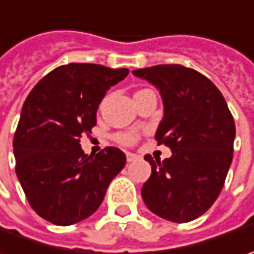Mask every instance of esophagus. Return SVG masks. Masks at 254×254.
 Here are the masks:
<instances>
[{"label": "esophagus", "mask_w": 254, "mask_h": 254, "mask_svg": "<svg viewBox=\"0 0 254 254\" xmlns=\"http://www.w3.org/2000/svg\"><path fill=\"white\" fill-rule=\"evenodd\" d=\"M127 162H133V160L138 159V155H135V153H130V152H127Z\"/></svg>", "instance_id": "1"}]
</instances>
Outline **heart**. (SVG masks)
Wrapping results in <instances>:
<instances>
[{"instance_id":"obj_1","label":"heart","mask_w":254,"mask_h":254,"mask_svg":"<svg viewBox=\"0 0 254 254\" xmlns=\"http://www.w3.org/2000/svg\"><path fill=\"white\" fill-rule=\"evenodd\" d=\"M138 136L135 133H119L116 135V140L122 145H133L136 142Z\"/></svg>"}]
</instances>
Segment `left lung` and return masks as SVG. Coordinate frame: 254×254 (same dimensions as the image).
<instances>
[{
	"label": "left lung",
	"instance_id": "1",
	"mask_svg": "<svg viewBox=\"0 0 254 254\" xmlns=\"http://www.w3.org/2000/svg\"><path fill=\"white\" fill-rule=\"evenodd\" d=\"M132 73L159 89L163 118L155 138L172 149L162 162L145 156L152 173L142 199L162 219L190 222L215 203L225 185L236 136L233 116L215 83L192 68L155 65Z\"/></svg>",
	"mask_w": 254,
	"mask_h": 254
}]
</instances>
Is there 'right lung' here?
Here are the masks:
<instances>
[{
	"label": "right lung",
	"mask_w": 254,
	"mask_h": 254,
	"mask_svg": "<svg viewBox=\"0 0 254 254\" xmlns=\"http://www.w3.org/2000/svg\"><path fill=\"white\" fill-rule=\"evenodd\" d=\"M129 71L96 64L55 68L27 96L14 135L15 172L31 207L42 219L69 226L96 212L127 156L109 146L83 153L82 133L96 125L106 91Z\"/></svg>",
	"instance_id": "1"
}]
</instances>
